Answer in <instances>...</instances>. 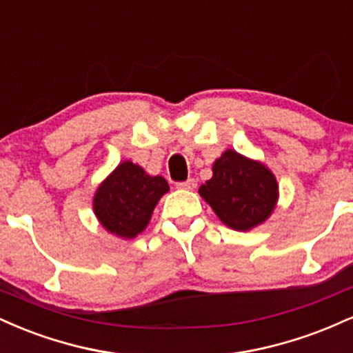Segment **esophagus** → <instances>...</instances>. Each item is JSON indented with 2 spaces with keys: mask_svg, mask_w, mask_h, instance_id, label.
<instances>
[{
  "mask_svg": "<svg viewBox=\"0 0 353 353\" xmlns=\"http://www.w3.org/2000/svg\"><path fill=\"white\" fill-rule=\"evenodd\" d=\"M196 185H197L196 179H188L185 182H179V184H177V188L185 189V190H192V189H196Z\"/></svg>",
  "mask_w": 353,
  "mask_h": 353,
  "instance_id": "1",
  "label": "esophagus"
}]
</instances>
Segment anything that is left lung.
<instances>
[{"instance_id": "1", "label": "left lung", "mask_w": 353, "mask_h": 353, "mask_svg": "<svg viewBox=\"0 0 353 353\" xmlns=\"http://www.w3.org/2000/svg\"><path fill=\"white\" fill-rule=\"evenodd\" d=\"M199 194L228 228L245 232L272 216L279 184L264 163L228 149L214 161L212 177Z\"/></svg>"}]
</instances>
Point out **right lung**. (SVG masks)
<instances>
[{"mask_svg":"<svg viewBox=\"0 0 353 353\" xmlns=\"http://www.w3.org/2000/svg\"><path fill=\"white\" fill-rule=\"evenodd\" d=\"M165 192L169 184L163 176H149L139 164L124 161L98 185L92 210L109 234L129 241L148 228Z\"/></svg>","mask_w":353,"mask_h":353,"instance_id":"right-lung-1","label":"right lung"}]
</instances>
